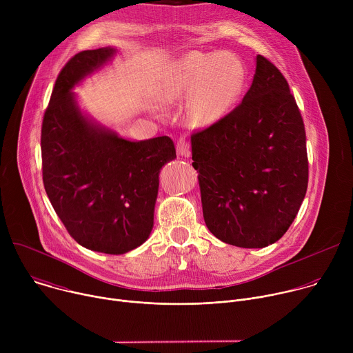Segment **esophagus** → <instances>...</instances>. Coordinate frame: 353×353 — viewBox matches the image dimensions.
<instances>
[{
  "label": "esophagus",
  "mask_w": 353,
  "mask_h": 353,
  "mask_svg": "<svg viewBox=\"0 0 353 353\" xmlns=\"http://www.w3.org/2000/svg\"><path fill=\"white\" fill-rule=\"evenodd\" d=\"M177 154L180 157H190L191 150H190V143L185 139H180L177 142Z\"/></svg>",
  "instance_id": "obj_1"
}]
</instances>
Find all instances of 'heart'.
I'll use <instances>...</instances> for the list:
<instances>
[{
	"instance_id": "1",
	"label": "heart",
	"mask_w": 353,
	"mask_h": 353,
	"mask_svg": "<svg viewBox=\"0 0 353 353\" xmlns=\"http://www.w3.org/2000/svg\"><path fill=\"white\" fill-rule=\"evenodd\" d=\"M245 81V67L236 54L191 52L173 67L158 96L163 103L191 97L187 108L190 121L196 127H207L232 109Z\"/></svg>"
}]
</instances>
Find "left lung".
Segmentation results:
<instances>
[{"instance_id":"obj_1","label":"left lung","mask_w":353,"mask_h":353,"mask_svg":"<svg viewBox=\"0 0 353 353\" xmlns=\"http://www.w3.org/2000/svg\"><path fill=\"white\" fill-rule=\"evenodd\" d=\"M241 103L191 135L203 214L219 240L263 248L279 240L303 203L309 161L303 119L265 57Z\"/></svg>"}]
</instances>
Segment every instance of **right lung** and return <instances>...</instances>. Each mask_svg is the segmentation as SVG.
<instances>
[{
	"mask_svg": "<svg viewBox=\"0 0 353 353\" xmlns=\"http://www.w3.org/2000/svg\"><path fill=\"white\" fill-rule=\"evenodd\" d=\"M113 47L85 50L61 70L41 124L47 196L68 233L85 248L124 254L154 228L159 173L176 158L169 137L128 141L88 119L72 88L103 67Z\"/></svg>",
	"mask_w": 353,
	"mask_h": 353,
	"instance_id": "1",
	"label": "right lung"
}]
</instances>
